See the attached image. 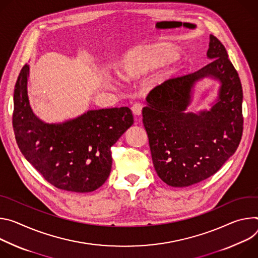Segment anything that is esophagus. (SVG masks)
I'll list each match as a JSON object with an SVG mask.
<instances>
[{"label": "esophagus", "instance_id": "34e87169", "mask_svg": "<svg viewBox=\"0 0 258 258\" xmlns=\"http://www.w3.org/2000/svg\"><path fill=\"white\" fill-rule=\"evenodd\" d=\"M141 108H142V107H141L140 103H134V104L132 105L131 109H132V111H133L135 117H139V116H140V114H141Z\"/></svg>", "mask_w": 258, "mask_h": 258}]
</instances>
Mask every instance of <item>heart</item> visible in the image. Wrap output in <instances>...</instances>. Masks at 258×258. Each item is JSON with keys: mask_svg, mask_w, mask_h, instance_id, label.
<instances>
[{"mask_svg": "<svg viewBox=\"0 0 258 258\" xmlns=\"http://www.w3.org/2000/svg\"><path fill=\"white\" fill-rule=\"evenodd\" d=\"M178 57V50L167 43L135 48L124 56L119 63L118 72L125 80H137L176 60ZM170 76L171 73H167L164 79Z\"/></svg>", "mask_w": 258, "mask_h": 258, "instance_id": "1", "label": "heart"}]
</instances>
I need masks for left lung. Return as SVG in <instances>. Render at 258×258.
Wrapping results in <instances>:
<instances>
[{"label":"left lung","mask_w":258,"mask_h":258,"mask_svg":"<svg viewBox=\"0 0 258 258\" xmlns=\"http://www.w3.org/2000/svg\"><path fill=\"white\" fill-rule=\"evenodd\" d=\"M207 57L212 61L201 70L155 87L142 109L155 170L170 186L184 187L210 177L241 141V81L224 46L213 35ZM205 77L220 82L218 97L210 110L189 112L194 86Z\"/></svg>","instance_id":"8db88e82"}]
</instances>
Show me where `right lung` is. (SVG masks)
Instances as JSON below:
<instances>
[{"label":"right lung","instance_id":"add662e5","mask_svg":"<svg viewBox=\"0 0 258 258\" xmlns=\"http://www.w3.org/2000/svg\"><path fill=\"white\" fill-rule=\"evenodd\" d=\"M28 77L30 66L25 64L13 97L12 123L20 152L57 188L75 192L97 189L110 173V148L133 124L131 109H94L62 123H46L30 104Z\"/></svg>","mask_w":258,"mask_h":258}]
</instances>
